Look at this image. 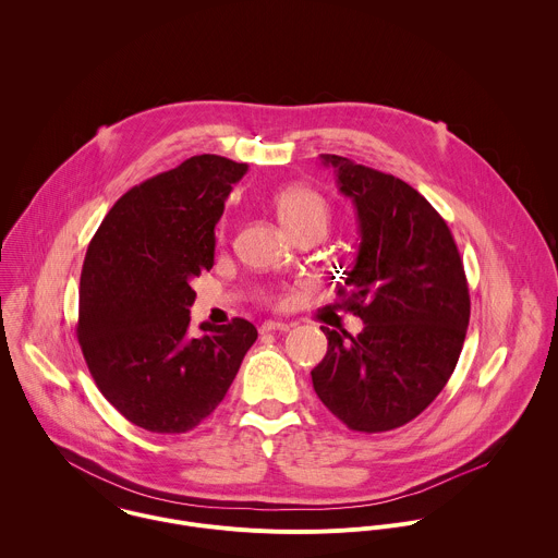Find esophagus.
Wrapping results in <instances>:
<instances>
[{"label":"esophagus","instance_id":"esophagus-1","mask_svg":"<svg viewBox=\"0 0 558 558\" xmlns=\"http://www.w3.org/2000/svg\"><path fill=\"white\" fill-rule=\"evenodd\" d=\"M290 328H292V324H288V322H275V319H268V322H264V324L259 326L262 332H286V330H290Z\"/></svg>","mask_w":558,"mask_h":558}]
</instances>
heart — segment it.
Returning <instances> with one entry per match:
<instances>
[{
	"label": "heart",
	"instance_id": "obj_1",
	"mask_svg": "<svg viewBox=\"0 0 558 558\" xmlns=\"http://www.w3.org/2000/svg\"><path fill=\"white\" fill-rule=\"evenodd\" d=\"M275 210L283 228L294 236L301 232H319L324 234L330 221V208L318 191L310 186H288L275 195ZM228 221L223 219L219 236L223 239Z\"/></svg>",
	"mask_w": 558,
	"mask_h": 558
}]
</instances>
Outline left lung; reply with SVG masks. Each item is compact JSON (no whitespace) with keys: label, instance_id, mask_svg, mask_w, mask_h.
Wrapping results in <instances>:
<instances>
[{"label":"left lung","instance_id":"1","mask_svg":"<svg viewBox=\"0 0 558 558\" xmlns=\"http://www.w3.org/2000/svg\"><path fill=\"white\" fill-rule=\"evenodd\" d=\"M352 199L359 253L339 296L365 322L322 326L326 356L312 369L322 403L354 432H389L418 416L445 389L460 359L471 296L460 251L445 219L391 173L322 155Z\"/></svg>","mask_w":558,"mask_h":558}]
</instances>
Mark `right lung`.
Masks as SVG:
<instances>
[{
	"label": "right lung",
	"instance_id": "right-lung-1",
	"mask_svg": "<svg viewBox=\"0 0 558 558\" xmlns=\"http://www.w3.org/2000/svg\"><path fill=\"white\" fill-rule=\"evenodd\" d=\"M246 162L199 155L133 186L87 246L80 286L81 350L105 399L155 434L199 425L226 398L251 322L191 332V281L215 264V226Z\"/></svg>",
	"mask_w": 558,
	"mask_h": 558
}]
</instances>
